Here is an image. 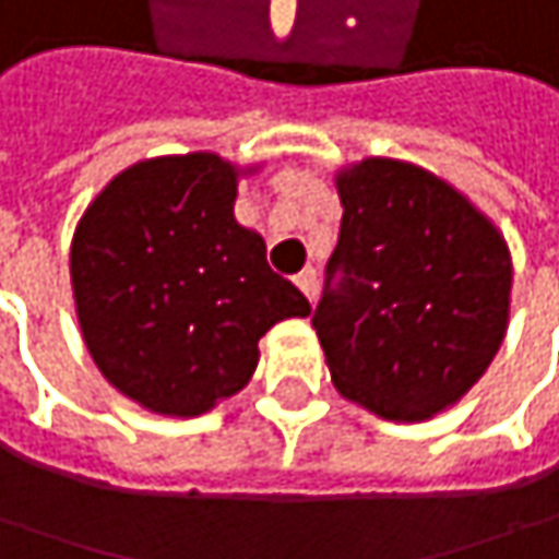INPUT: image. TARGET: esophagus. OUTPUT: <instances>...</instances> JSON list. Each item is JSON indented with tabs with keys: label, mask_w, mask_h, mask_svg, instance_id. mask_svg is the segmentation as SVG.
<instances>
[{
	"label": "esophagus",
	"mask_w": 559,
	"mask_h": 559,
	"mask_svg": "<svg viewBox=\"0 0 559 559\" xmlns=\"http://www.w3.org/2000/svg\"><path fill=\"white\" fill-rule=\"evenodd\" d=\"M294 281H297V287L307 294V300L313 304V297H317V272H313V269H304Z\"/></svg>",
	"instance_id": "1"
}]
</instances>
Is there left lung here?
<instances>
[{
  "label": "left lung",
  "mask_w": 559,
  "mask_h": 559,
  "mask_svg": "<svg viewBox=\"0 0 559 559\" xmlns=\"http://www.w3.org/2000/svg\"><path fill=\"white\" fill-rule=\"evenodd\" d=\"M335 188L342 229L313 313L332 383L390 423L431 419L480 381L502 345L509 246L423 166L371 156L342 169Z\"/></svg>",
  "instance_id": "1"
}]
</instances>
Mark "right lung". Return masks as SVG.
Segmentation results:
<instances>
[{"mask_svg":"<svg viewBox=\"0 0 559 559\" xmlns=\"http://www.w3.org/2000/svg\"><path fill=\"white\" fill-rule=\"evenodd\" d=\"M239 169L217 153L156 156L111 178L85 207L70 278L85 348L105 381L159 416H201L239 393L259 338L307 317L265 239L236 224Z\"/></svg>","mask_w":559,"mask_h":559,"instance_id":"obj_1","label":"right lung"}]
</instances>
